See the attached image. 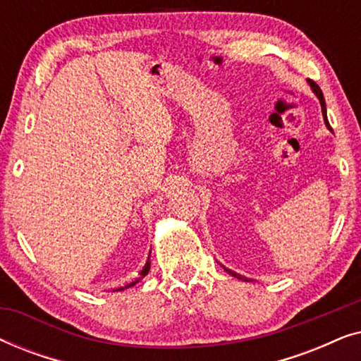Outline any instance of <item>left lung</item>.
I'll list each match as a JSON object with an SVG mask.
<instances>
[{"label": "left lung", "instance_id": "1", "mask_svg": "<svg viewBox=\"0 0 361 361\" xmlns=\"http://www.w3.org/2000/svg\"><path fill=\"white\" fill-rule=\"evenodd\" d=\"M309 82V85H310V88H312V92L315 93V97L319 98V102H320V108H322V116H324V123H325V126L329 128V131H332V128H330V125H329V120H327V108H325V98H324V95H322V90H320L319 88V85L315 82H312V80H307ZM334 133V131H332ZM225 271L228 274H231L233 276V278H238L240 281H248L245 278V276H241V274H236L235 271H231V269H226L225 268Z\"/></svg>", "mask_w": 361, "mask_h": 361}]
</instances>
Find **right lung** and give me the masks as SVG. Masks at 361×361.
<instances>
[{
	"label": "right lung",
	"instance_id": "right-lung-1",
	"mask_svg": "<svg viewBox=\"0 0 361 361\" xmlns=\"http://www.w3.org/2000/svg\"><path fill=\"white\" fill-rule=\"evenodd\" d=\"M149 255H151V251H149ZM149 269H151V259H149V256H147V261H146V264L142 266V269L140 271V274H137V278L135 279V281H131L130 284H126V286H121V288H118V289H115V290H125V289H128V288H133V286L135 284H137L140 283V281L145 278V276L149 273Z\"/></svg>",
	"mask_w": 361,
	"mask_h": 361
}]
</instances>
